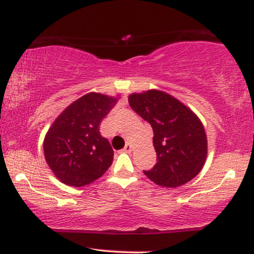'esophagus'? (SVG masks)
<instances>
[{"label":"esophagus","instance_id":"esophagus-1","mask_svg":"<svg viewBox=\"0 0 254 254\" xmlns=\"http://www.w3.org/2000/svg\"><path fill=\"white\" fill-rule=\"evenodd\" d=\"M124 152H130L131 151V145L129 143H127L126 145H125V148L123 149Z\"/></svg>","mask_w":254,"mask_h":254}]
</instances>
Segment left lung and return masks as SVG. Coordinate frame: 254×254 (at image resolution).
Instances as JSON below:
<instances>
[{
  "label": "left lung",
  "instance_id": "obj_1",
  "mask_svg": "<svg viewBox=\"0 0 254 254\" xmlns=\"http://www.w3.org/2000/svg\"><path fill=\"white\" fill-rule=\"evenodd\" d=\"M135 112L151 125L157 155L144 175L163 187H178L201 171L207 157V136L195 114L179 100L159 90L133 93L128 98Z\"/></svg>",
  "mask_w": 254,
  "mask_h": 254
}]
</instances>
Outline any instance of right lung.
I'll list each match as a JSON object with an SVG mask.
<instances>
[{
	"label": "right lung",
	"instance_id": "1",
	"mask_svg": "<svg viewBox=\"0 0 254 254\" xmlns=\"http://www.w3.org/2000/svg\"><path fill=\"white\" fill-rule=\"evenodd\" d=\"M116 103L112 97L90 92L70 104L48 129L45 158L65 185H89L112 164L113 149L99 126Z\"/></svg>",
	"mask_w": 254,
	"mask_h": 254
}]
</instances>
